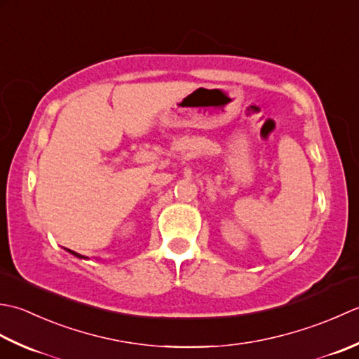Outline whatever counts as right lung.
<instances>
[{"label":"right lung","instance_id":"right-lung-1","mask_svg":"<svg viewBox=\"0 0 359 359\" xmlns=\"http://www.w3.org/2000/svg\"><path fill=\"white\" fill-rule=\"evenodd\" d=\"M68 251H69L72 255H76V257H79V259H85L83 255H80V254H77V252H74V251H71V250H68Z\"/></svg>","mask_w":359,"mask_h":359}]
</instances>
